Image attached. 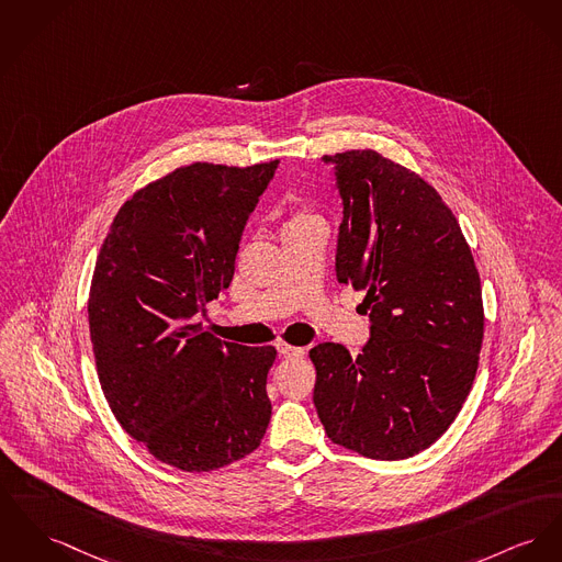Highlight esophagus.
Returning a JSON list of instances; mask_svg holds the SVG:
<instances>
[{"label": "esophagus", "mask_w": 562, "mask_h": 562, "mask_svg": "<svg viewBox=\"0 0 562 562\" xmlns=\"http://www.w3.org/2000/svg\"><path fill=\"white\" fill-rule=\"evenodd\" d=\"M277 351H279L283 358H302V356H304V349H302V347H294V345H288V342L277 345Z\"/></svg>", "instance_id": "34e87169"}]
</instances>
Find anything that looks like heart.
I'll use <instances>...</instances> for the list:
<instances>
[{
  "label": "heart",
  "mask_w": 562,
  "mask_h": 562,
  "mask_svg": "<svg viewBox=\"0 0 562 562\" xmlns=\"http://www.w3.org/2000/svg\"><path fill=\"white\" fill-rule=\"evenodd\" d=\"M311 222H317V215H313V213H308V211H299V213H294V215L290 217V222L285 224V229L296 227V225L311 224Z\"/></svg>",
  "instance_id": "1"
}]
</instances>
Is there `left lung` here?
Masks as SVG:
<instances>
[{
	"label": "left lung",
	"instance_id": "1",
	"mask_svg": "<svg viewBox=\"0 0 562 562\" xmlns=\"http://www.w3.org/2000/svg\"><path fill=\"white\" fill-rule=\"evenodd\" d=\"M342 220L338 283L364 290L371 337L308 351L328 439L374 460L430 448L456 419L484 338L480 272L441 195L376 150L324 155ZM364 311V313H367Z\"/></svg>",
	"mask_w": 562,
	"mask_h": 562
}]
</instances>
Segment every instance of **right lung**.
Wrapping results in <instances>:
<instances>
[{"label":"right lung","mask_w":562,"mask_h":562,"mask_svg":"<svg viewBox=\"0 0 562 562\" xmlns=\"http://www.w3.org/2000/svg\"><path fill=\"white\" fill-rule=\"evenodd\" d=\"M277 166L177 168L119 209L95 262L87 308L104 396L127 435L188 473L245 458L270 422L274 347L222 342L193 322L229 285Z\"/></svg>","instance_id":"add662e5"}]
</instances>
